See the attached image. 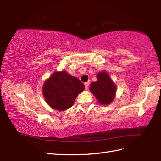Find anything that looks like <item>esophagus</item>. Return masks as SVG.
<instances>
[{"label":"esophagus","mask_w":161,"mask_h":161,"mask_svg":"<svg viewBox=\"0 0 161 161\" xmlns=\"http://www.w3.org/2000/svg\"><path fill=\"white\" fill-rule=\"evenodd\" d=\"M84 86H85V89L87 90L88 88V86H89V83L88 82H86L84 84Z\"/></svg>","instance_id":"1"}]
</instances>
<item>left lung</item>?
I'll return each instance as SVG.
<instances>
[{
  "mask_svg": "<svg viewBox=\"0 0 161 161\" xmlns=\"http://www.w3.org/2000/svg\"><path fill=\"white\" fill-rule=\"evenodd\" d=\"M97 80L91 84L90 91L101 104H109L114 100L116 86L105 71L97 75Z\"/></svg>",
  "mask_w": 161,
  "mask_h": 161,
  "instance_id": "1",
  "label": "left lung"
}]
</instances>
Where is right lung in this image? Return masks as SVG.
<instances>
[{"label": "right lung", "mask_w": 161, "mask_h": 161, "mask_svg": "<svg viewBox=\"0 0 161 161\" xmlns=\"http://www.w3.org/2000/svg\"><path fill=\"white\" fill-rule=\"evenodd\" d=\"M84 89V85L79 79L66 71L55 72L44 82L43 94L51 108L65 111L73 106L78 94Z\"/></svg>", "instance_id": "add662e5"}]
</instances>
